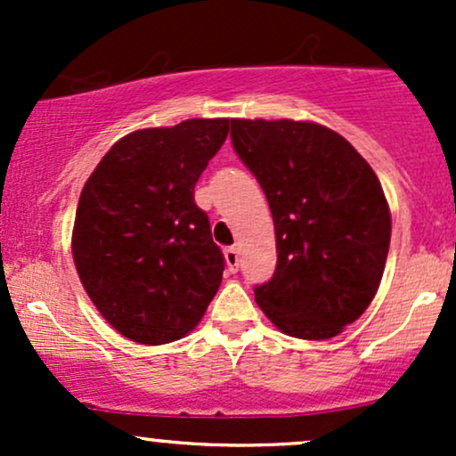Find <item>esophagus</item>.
I'll use <instances>...</instances> for the list:
<instances>
[{
	"label": "esophagus",
	"instance_id": "obj_1",
	"mask_svg": "<svg viewBox=\"0 0 456 456\" xmlns=\"http://www.w3.org/2000/svg\"><path fill=\"white\" fill-rule=\"evenodd\" d=\"M224 259H227L229 270L238 272V268H240V253H238V248H233V246L224 248Z\"/></svg>",
	"mask_w": 456,
	"mask_h": 456
}]
</instances>
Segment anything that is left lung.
I'll return each instance as SVG.
<instances>
[{
	"mask_svg": "<svg viewBox=\"0 0 456 456\" xmlns=\"http://www.w3.org/2000/svg\"><path fill=\"white\" fill-rule=\"evenodd\" d=\"M232 143L264 188L276 232V270L255 300L289 337H337L370 305L388 257L378 175L349 141L311 122L232 119Z\"/></svg>",
	"mask_w": 456,
	"mask_h": 456,
	"instance_id": "obj_1",
	"label": "left lung"
}]
</instances>
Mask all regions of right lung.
I'll list each match as a JSON object with an SVG mask.
<instances>
[{
  "instance_id": "right-lung-1",
  "label": "right lung",
  "mask_w": 456,
  "mask_h": 456,
  "mask_svg": "<svg viewBox=\"0 0 456 456\" xmlns=\"http://www.w3.org/2000/svg\"><path fill=\"white\" fill-rule=\"evenodd\" d=\"M229 119H186L119 139L78 197L72 257L87 296L141 345L186 337L223 281L224 257L195 184Z\"/></svg>"
}]
</instances>
